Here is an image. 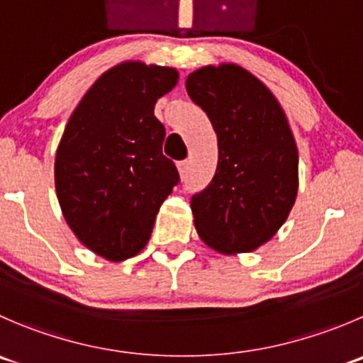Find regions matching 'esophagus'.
<instances>
[{
	"mask_svg": "<svg viewBox=\"0 0 363 363\" xmlns=\"http://www.w3.org/2000/svg\"><path fill=\"white\" fill-rule=\"evenodd\" d=\"M179 168V174H181V177H186L188 175V170H189V163L188 161H181V163L177 164Z\"/></svg>",
	"mask_w": 363,
	"mask_h": 363,
	"instance_id": "1",
	"label": "esophagus"
}]
</instances>
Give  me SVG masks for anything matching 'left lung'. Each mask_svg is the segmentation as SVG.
Masks as SVG:
<instances>
[{
	"mask_svg": "<svg viewBox=\"0 0 363 363\" xmlns=\"http://www.w3.org/2000/svg\"><path fill=\"white\" fill-rule=\"evenodd\" d=\"M186 90L213 124L218 167L191 199L195 228L209 248L253 252L286 223L298 195V147L269 88L235 63L206 65Z\"/></svg>",
	"mask_w": 363,
	"mask_h": 363,
	"instance_id": "1",
	"label": "left lung"
}]
</instances>
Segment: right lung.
<instances>
[{"label": "right lung", "instance_id": "add662e5", "mask_svg": "<svg viewBox=\"0 0 363 363\" xmlns=\"http://www.w3.org/2000/svg\"><path fill=\"white\" fill-rule=\"evenodd\" d=\"M174 67L124 62L106 70L70 115L55 160L63 218L97 255L121 262L145 248L161 203L179 182L163 156L157 99L177 84Z\"/></svg>", "mask_w": 363, "mask_h": 363}]
</instances>
